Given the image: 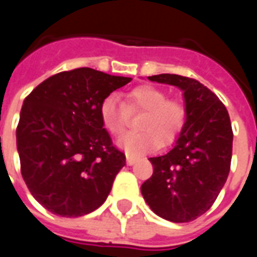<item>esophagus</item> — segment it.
Wrapping results in <instances>:
<instances>
[{"label":"esophagus","mask_w":257,"mask_h":257,"mask_svg":"<svg viewBox=\"0 0 257 257\" xmlns=\"http://www.w3.org/2000/svg\"><path fill=\"white\" fill-rule=\"evenodd\" d=\"M135 162H136V158H135V157L126 156V164H128V165H134Z\"/></svg>","instance_id":"obj_1"}]
</instances>
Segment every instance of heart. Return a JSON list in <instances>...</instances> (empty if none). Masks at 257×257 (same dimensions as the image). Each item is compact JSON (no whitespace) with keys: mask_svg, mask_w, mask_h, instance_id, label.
I'll list each match as a JSON object with an SVG mask.
<instances>
[{"mask_svg":"<svg viewBox=\"0 0 257 257\" xmlns=\"http://www.w3.org/2000/svg\"><path fill=\"white\" fill-rule=\"evenodd\" d=\"M142 115L136 122L140 132L125 135L118 146L129 154L146 153L158 146L175 143L182 134L187 110L178 99H168L165 90L154 85L135 86L125 95V104L114 96H107L100 104V118L104 128L114 136L122 135L129 125L131 115Z\"/></svg>","mask_w":257,"mask_h":257,"instance_id":"1","label":"heart"}]
</instances>
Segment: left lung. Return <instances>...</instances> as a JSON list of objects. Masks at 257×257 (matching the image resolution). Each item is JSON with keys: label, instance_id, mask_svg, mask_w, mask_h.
Masks as SVG:
<instances>
[{"label": "left lung", "instance_id": "8db88e82", "mask_svg": "<svg viewBox=\"0 0 257 257\" xmlns=\"http://www.w3.org/2000/svg\"><path fill=\"white\" fill-rule=\"evenodd\" d=\"M149 79L183 90L187 119L172 150L149 158L154 171L142 184V194L162 219L187 223L209 209L226 183L231 165V122L220 99L197 79L178 74Z\"/></svg>", "mask_w": 257, "mask_h": 257}]
</instances>
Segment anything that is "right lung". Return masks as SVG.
Listing matches in <instances>:
<instances>
[{
  "label": "right lung",
  "mask_w": 257,
  "mask_h": 257,
  "mask_svg": "<svg viewBox=\"0 0 257 257\" xmlns=\"http://www.w3.org/2000/svg\"><path fill=\"white\" fill-rule=\"evenodd\" d=\"M129 81L79 67L49 77L25 99L16 128L20 171L53 215L90 213L111 191L125 154L103 128L100 104Z\"/></svg>",
  "instance_id": "right-lung-1"
}]
</instances>
